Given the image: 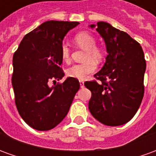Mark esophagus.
<instances>
[{"label":"esophagus","instance_id":"1","mask_svg":"<svg viewBox=\"0 0 156 156\" xmlns=\"http://www.w3.org/2000/svg\"><path fill=\"white\" fill-rule=\"evenodd\" d=\"M79 83H80V87H81V88H83V86H84V83H83V81L79 80Z\"/></svg>","mask_w":156,"mask_h":156}]
</instances>
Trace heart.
I'll list each match as a JSON object with an SVG mask.
<instances>
[{
  "instance_id": "heart-1",
  "label": "heart",
  "mask_w": 156,
  "mask_h": 156,
  "mask_svg": "<svg viewBox=\"0 0 156 156\" xmlns=\"http://www.w3.org/2000/svg\"><path fill=\"white\" fill-rule=\"evenodd\" d=\"M74 41L81 48H84V59L87 60L82 63H77L68 68L66 73L68 77L78 78L80 80L85 79L97 69L96 62H100L104 58V51L101 48L96 46L97 41L91 33L88 32H78L74 37ZM60 54L62 61L68 62L71 59V52L67 43L63 42L60 48Z\"/></svg>"
}]
</instances>
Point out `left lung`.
<instances>
[{
  "label": "left lung",
  "instance_id": "left-lung-1",
  "mask_svg": "<svg viewBox=\"0 0 156 156\" xmlns=\"http://www.w3.org/2000/svg\"><path fill=\"white\" fill-rule=\"evenodd\" d=\"M96 30L108 54L103 68L94 74L100 82L84 83L92 93L88 108L102 124L119 126L134 117L144 97V51L137 41L107 22H98Z\"/></svg>",
  "mask_w": 156,
  "mask_h": 156
}]
</instances>
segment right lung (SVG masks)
Masks as SVG:
<instances>
[{"instance_id": "add662e5", "label": "right lung", "mask_w": 156, "mask_h": 156, "mask_svg": "<svg viewBox=\"0 0 156 156\" xmlns=\"http://www.w3.org/2000/svg\"><path fill=\"white\" fill-rule=\"evenodd\" d=\"M78 22L48 21L27 33L13 55L12 87L19 115L29 126L46 131L68 115L80 88L77 78L50 87L64 76L60 48L65 35Z\"/></svg>"}]
</instances>
